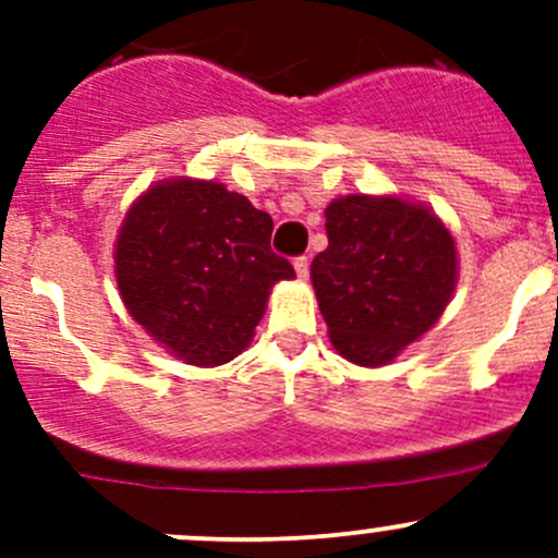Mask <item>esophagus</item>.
<instances>
[{"label": "esophagus", "instance_id": "obj_1", "mask_svg": "<svg viewBox=\"0 0 558 558\" xmlns=\"http://www.w3.org/2000/svg\"><path fill=\"white\" fill-rule=\"evenodd\" d=\"M294 269H296V275H300V278L305 280L307 275H311V258H307V256H296L294 258Z\"/></svg>", "mask_w": 558, "mask_h": 558}]
</instances>
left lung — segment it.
<instances>
[{"label":"left lung","mask_w":558,"mask_h":558,"mask_svg":"<svg viewBox=\"0 0 558 558\" xmlns=\"http://www.w3.org/2000/svg\"><path fill=\"white\" fill-rule=\"evenodd\" d=\"M324 216L329 245L311 278L331 345L359 367H384L451 302L453 238L429 207L399 196H340Z\"/></svg>","instance_id":"left-lung-1"}]
</instances>
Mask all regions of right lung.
Listing matches in <instances>:
<instances>
[{
	"mask_svg": "<svg viewBox=\"0 0 558 558\" xmlns=\"http://www.w3.org/2000/svg\"><path fill=\"white\" fill-rule=\"evenodd\" d=\"M272 218L216 180H161L121 223L116 280L132 318L180 362L218 367L253 340L269 289L294 267Z\"/></svg>",
	"mask_w": 558,
	"mask_h": 558,
	"instance_id": "obj_1",
	"label": "right lung"
}]
</instances>
